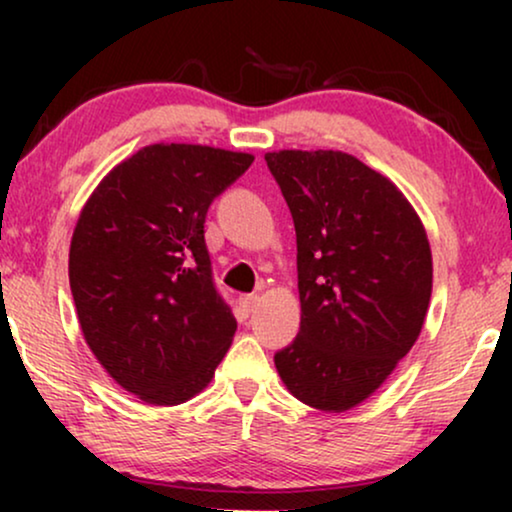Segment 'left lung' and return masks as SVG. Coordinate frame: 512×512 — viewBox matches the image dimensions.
<instances>
[{
	"label": "left lung",
	"mask_w": 512,
	"mask_h": 512,
	"mask_svg": "<svg viewBox=\"0 0 512 512\" xmlns=\"http://www.w3.org/2000/svg\"><path fill=\"white\" fill-rule=\"evenodd\" d=\"M249 153L151 144L100 181L76 221L69 286L83 338L125 391L179 405L212 382L237 321L205 244L214 198Z\"/></svg>",
	"instance_id": "8db88e82"
}]
</instances>
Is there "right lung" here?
<instances>
[{
  "label": "right lung",
  "mask_w": 512,
  "mask_h": 512,
  "mask_svg": "<svg viewBox=\"0 0 512 512\" xmlns=\"http://www.w3.org/2000/svg\"><path fill=\"white\" fill-rule=\"evenodd\" d=\"M298 244L300 331L275 354L298 401L345 412L373 394L422 333L433 286L426 230L405 195L342 151L265 156Z\"/></svg>",
  "instance_id": "obj_1"
}]
</instances>
